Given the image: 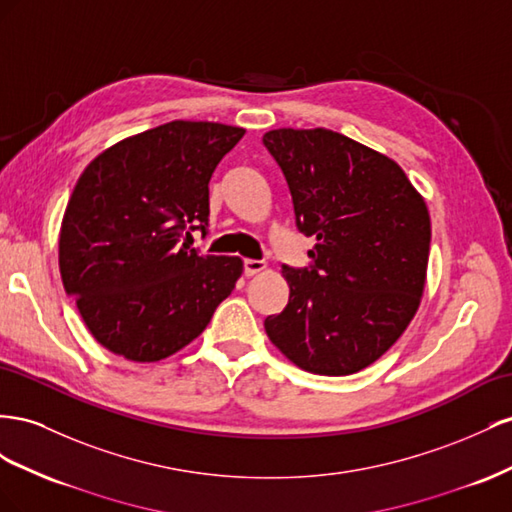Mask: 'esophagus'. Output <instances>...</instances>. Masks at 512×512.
<instances>
[{
  "label": "esophagus",
  "mask_w": 512,
  "mask_h": 512,
  "mask_svg": "<svg viewBox=\"0 0 512 512\" xmlns=\"http://www.w3.org/2000/svg\"><path fill=\"white\" fill-rule=\"evenodd\" d=\"M266 270V261H259V259H246L244 261V274L246 276H255L259 272Z\"/></svg>",
  "instance_id": "esophagus-1"
}]
</instances>
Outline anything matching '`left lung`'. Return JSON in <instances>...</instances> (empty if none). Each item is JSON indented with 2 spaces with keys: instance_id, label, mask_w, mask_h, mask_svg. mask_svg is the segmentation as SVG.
Segmentation results:
<instances>
[{
  "instance_id": "8db88e82",
  "label": "left lung",
  "mask_w": 512,
  "mask_h": 512,
  "mask_svg": "<svg viewBox=\"0 0 512 512\" xmlns=\"http://www.w3.org/2000/svg\"><path fill=\"white\" fill-rule=\"evenodd\" d=\"M296 225L315 238L311 268L283 266L289 302L266 317L270 341L317 375L367 369L410 326L427 283L431 218L405 171L328 128H276Z\"/></svg>"
}]
</instances>
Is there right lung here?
<instances>
[{"label":"right lung","instance_id":"right-lung-1","mask_svg":"<svg viewBox=\"0 0 512 512\" xmlns=\"http://www.w3.org/2000/svg\"><path fill=\"white\" fill-rule=\"evenodd\" d=\"M240 126L175 120L100 152L60 229V274L92 337L111 354L158 362L206 330L242 276L240 257L199 255L180 240L206 231L208 184Z\"/></svg>","mask_w":512,"mask_h":512}]
</instances>
